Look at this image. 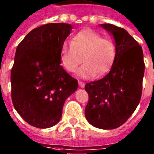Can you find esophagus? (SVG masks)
Wrapping results in <instances>:
<instances>
[{"label": "esophagus", "mask_w": 154, "mask_h": 154, "mask_svg": "<svg viewBox=\"0 0 154 154\" xmlns=\"http://www.w3.org/2000/svg\"><path fill=\"white\" fill-rule=\"evenodd\" d=\"M79 87H80L81 88H83L85 86L84 83H83V82H82V81H79Z\"/></svg>", "instance_id": "esophagus-1"}]
</instances>
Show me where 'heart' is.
Masks as SVG:
<instances>
[{
  "instance_id": "obj_1",
  "label": "heart",
  "mask_w": 154,
  "mask_h": 154,
  "mask_svg": "<svg viewBox=\"0 0 154 154\" xmlns=\"http://www.w3.org/2000/svg\"><path fill=\"white\" fill-rule=\"evenodd\" d=\"M117 56V46L110 38H103L95 31L85 28L72 36L71 43L64 42L60 58L65 69L75 72L81 63L78 75L89 79L102 77L110 71Z\"/></svg>"
}]
</instances>
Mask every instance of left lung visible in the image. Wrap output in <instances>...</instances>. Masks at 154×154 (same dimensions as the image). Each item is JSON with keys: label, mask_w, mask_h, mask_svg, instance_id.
Instances as JSON below:
<instances>
[{"label": "left lung", "mask_w": 154, "mask_h": 154, "mask_svg": "<svg viewBox=\"0 0 154 154\" xmlns=\"http://www.w3.org/2000/svg\"><path fill=\"white\" fill-rule=\"evenodd\" d=\"M101 26L114 36L117 56L105 77L85 85L89 95L85 116L94 127L112 130L125 123L139 104L145 63L141 47L124 28Z\"/></svg>", "instance_id": "left-lung-1"}]
</instances>
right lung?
Returning a JSON list of instances; mask_svg holds the SVG:
<instances>
[{"label": "right lung", "mask_w": 154, "mask_h": 154, "mask_svg": "<svg viewBox=\"0 0 154 154\" xmlns=\"http://www.w3.org/2000/svg\"><path fill=\"white\" fill-rule=\"evenodd\" d=\"M71 29L65 23L44 24L31 31L17 46L11 71L12 101L31 126H55L66 99L78 88V81L60 65L61 48Z\"/></svg>", "instance_id": "obj_1"}]
</instances>
